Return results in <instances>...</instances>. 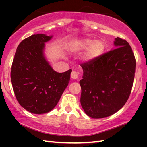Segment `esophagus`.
Listing matches in <instances>:
<instances>
[{
  "label": "esophagus",
  "mask_w": 147,
  "mask_h": 147,
  "mask_svg": "<svg viewBox=\"0 0 147 147\" xmlns=\"http://www.w3.org/2000/svg\"><path fill=\"white\" fill-rule=\"evenodd\" d=\"M70 76H71L72 79H76L78 78V73L75 71H72L71 72V75H70Z\"/></svg>",
  "instance_id": "1"
}]
</instances>
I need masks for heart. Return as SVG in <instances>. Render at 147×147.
Wrapping results in <instances>:
<instances>
[{
  "label": "heart",
  "instance_id": "1",
  "mask_svg": "<svg viewBox=\"0 0 147 147\" xmlns=\"http://www.w3.org/2000/svg\"><path fill=\"white\" fill-rule=\"evenodd\" d=\"M106 45L104 41H95L90 38H84L80 41H75L72 45V50L73 51H84L86 50L84 55L86 60L90 61L102 55L105 50Z\"/></svg>",
  "mask_w": 147,
  "mask_h": 147
}]
</instances>
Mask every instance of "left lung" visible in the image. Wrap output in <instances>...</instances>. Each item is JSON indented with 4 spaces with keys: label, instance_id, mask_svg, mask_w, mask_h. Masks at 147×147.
<instances>
[{
    "label": "left lung",
    "instance_id": "obj_1",
    "mask_svg": "<svg viewBox=\"0 0 147 147\" xmlns=\"http://www.w3.org/2000/svg\"><path fill=\"white\" fill-rule=\"evenodd\" d=\"M115 48L80 64L81 105L87 115L104 118L120 110L132 90L136 61L131 45L117 37Z\"/></svg>",
    "mask_w": 147,
    "mask_h": 147
}]
</instances>
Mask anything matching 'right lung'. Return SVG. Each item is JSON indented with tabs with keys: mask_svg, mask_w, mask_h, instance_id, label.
I'll list each match as a JSON object with an SVG mask.
<instances>
[{
	"mask_svg": "<svg viewBox=\"0 0 147 147\" xmlns=\"http://www.w3.org/2000/svg\"><path fill=\"white\" fill-rule=\"evenodd\" d=\"M52 36L32 35L18 45L11 69V81L18 103L34 114L50 112L68 86L72 70L55 72L43 55Z\"/></svg>",
	"mask_w": 147,
	"mask_h": 147,
	"instance_id": "1",
	"label": "right lung"
}]
</instances>
